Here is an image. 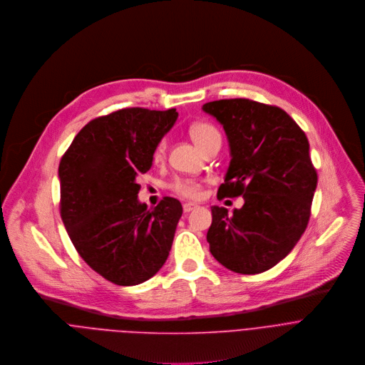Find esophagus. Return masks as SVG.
Wrapping results in <instances>:
<instances>
[{"label": "esophagus", "mask_w": 365, "mask_h": 365, "mask_svg": "<svg viewBox=\"0 0 365 365\" xmlns=\"http://www.w3.org/2000/svg\"><path fill=\"white\" fill-rule=\"evenodd\" d=\"M197 207V204H194V202H185L184 205H182V210H184V212H190L191 210H194Z\"/></svg>", "instance_id": "1"}]
</instances>
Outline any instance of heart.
I'll list each match as a JSON object with an SVG mask.
<instances>
[{
    "label": "heart",
    "instance_id": "1",
    "mask_svg": "<svg viewBox=\"0 0 365 365\" xmlns=\"http://www.w3.org/2000/svg\"><path fill=\"white\" fill-rule=\"evenodd\" d=\"M190 133H191V138L194 139V142L197 143V147L201 150L204 145L212 139V138H217L220 136V132L217 130L215 126H212L211 123H207V122H198L195 125L191 126L190 129ZM165 153V140H160L158 145L154 150V158L155 160H161L163 155ZM173 190L175 192H178L180 195L182 197H187V198H200L201 197V184L195 180H191V178H178L173 182Z\"/></svg>",
    "mask_w": 365,
    "mask_h": 365
}]
</instances>
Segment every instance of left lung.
<instances>
[{"label": "left lung", "instance_id": "8db88e82", "mask_svg": "<svg viewBox=\"0 0 365 365\" xmlns=\"http://www.w3.org/2000/svg\"><path fill=\"white\" fill-rule=\"evenodd\" d=\"M225 128L230 165L217 198L243 195L242 208L211 207L210 252L225 267L256 274L284 259L304 235L318 175L305 132L283 109L250 99L202 105Z\"/></svg>", "mask_w": 365, "mask_h": 365}]
</instances>
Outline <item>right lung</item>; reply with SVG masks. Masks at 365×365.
<instances>
[{
    "label": "right lung",
    "mask_w": 365,
    "mask_h": 365,
    "mask_svg": "<svg viewBox=\"0 0 365 365\" xmlns=\"http://www.w3.org/2000/svg\"><path fill=\"white\" fill-rule=\"evenodd\" d=\"M178 118L175 109L126 108L91 120L58 165L60 215L81 257L106 280L133 286L165 263L182 214L164 197L154 210L138 200L136 177Z\"/></svg>",
    "instance_id": "1"
}]
</instances>
